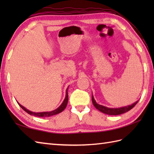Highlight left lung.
Segmentation results:
<instances>
[{
	"label": "left lung",
	"mask_w": 154,
	"mask_h": 154,
	"mask_svg": "<svg viewBox=\"0 0 154 154\" xmlns=\"http://www.w3.org/2000/svg\"><path fill=\"white\" fill-rule=\"evenodd\" d=\"M92 102L94 107H95L97 109L100 110V112L106 114H109V115H119V114L125 113L128 112V111H129L130 110H131L132 108L137 103H138V101H136V103L129 106L118 108V109H110V108H108V107L100 105V104H97L95 100L94 99V97L92 94Z\"/></svg>",
	"instance_id": "8db88e82"
}]
</instances>
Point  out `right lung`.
Instances as JSON below:
<instances>
[{"mask_svg": "<svg viewBox=\"0 0 154 154\" xmlns=\"http://www.w3.org/2000/svg\"><path fill=\"white\" fill-rule=\"evenodd\" d=\"M67 90H68V88L67 89L66 91V96H65V99L63 100V103H62L61 105L59 106V108L56 110H54L53 111H51V112H31V111L27 110L26 109H25L24 106H22V105H20L18 103V104L20 105L22 109L24 110V111H26L27 113H28L29 114H30L32 116H37V117H50L51 116H54L55 115V114H57L61 112L62 111H63L65 109V107L67 106V102H68V93H67Z\"/></svg>", "mask_w": 154, "mask_h": 154, "instance_id": "1", "label": "right lung"}]
</instances>
